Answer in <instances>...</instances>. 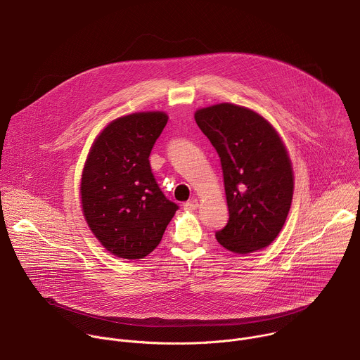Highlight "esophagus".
I'll list each match as a JSON object with an SVG mask.
<instances>
[{"instance_id": "obj_1", "label": "esophagus", "mask_w": 360, "mask_h": 360, "mask_svg": "<svg viewBox=\"0 0 360 360\" xmlns=\"http://www.w3.org/2000/svg\"><path fill=\"white\" fill-rule=\"evenodd\" d=\"M196 208H198V200H196V199H191V200H188V202L184 203V210L188 211V212H192V211H195Z\"/></svg>"}]
</instances>
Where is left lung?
Wrapping results in <instances>:
<instances>
[{
	"mask_svg": "<svg viewBox=\"0 0 360 360\" xmlns=\"http://www.w3.org/2000/svg\"><path fill=\"white\" fill-rule=\"evenodd\" d=\"M195 121L217 149L224 172L229 219L217 240L240 255L266 248L285 225L293 195L283 142L259 114L228 102L198 110Z\"/></svg>",
	"mask_w": 360,
	"mask_h": 360,
	"instance_id": "8db88e82",
	"label": "left lung"
}]
</instances>
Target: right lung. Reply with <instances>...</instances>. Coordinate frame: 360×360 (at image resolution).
Masks as SVG:
<instances>
[{
  "label": "right lung",
  "mask_w": 360,
  "mask_h": 360,
  "mask_svg": "<svg viewBox=\"0 0 360 360\" xmlns=\"http://www.w3.org/2000/svg\"><path fill=\"white\" fill-rule=\"evenodd\" d=\"M168 122L164 112L112 121L95 139L81 179L82 212L92 233L118 258L142 259L175 215L152 174L149 155Z\"/></svg>",
  "instance_id": "add662e5"
}]
</instances>
